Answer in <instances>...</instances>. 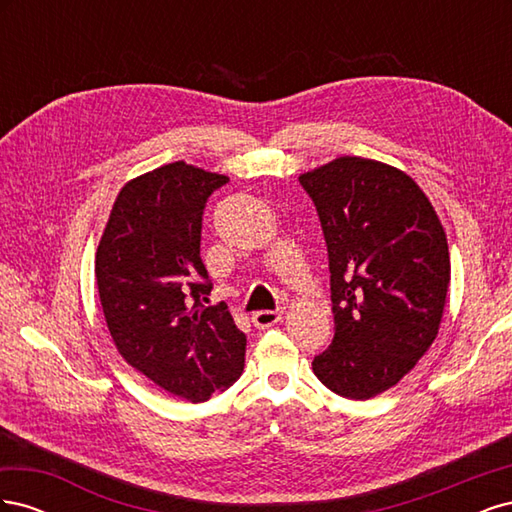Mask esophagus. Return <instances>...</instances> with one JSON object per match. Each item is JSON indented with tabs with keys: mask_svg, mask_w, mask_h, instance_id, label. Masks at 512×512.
Segmentation results:
<instances>
[{
	"mask_svg": "<svg viewBox=\"0 0 512 512\" xmlns=\"http://www.w3.org/2000/svg\"><path fill=\"white\" fill-rule=\"evenodd\" d=\"M282 316H284L282 312H271V309H262V312H256L252 316V322H254L256 329H269V327H273V324L280 322Z\"/></svg>",
	"mask_w": 512,
	"mask_h": 512,
	"instance_id": "obj_1",
	"label": "esophagus"
}]
</instances>
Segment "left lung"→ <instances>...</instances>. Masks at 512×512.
Returning a JSON list of instances; mask_svg holds the SVG:
<instances>
[{
  "mask_svg": "<svg viewBox=\"0 0 512 512\" xmlns=\"http://www.w3.org/2000/svg\"><path fill=\"white\" fill-rule=\"evenodd\" d=\"M329 252L333 344L312 367L348 399H371L414 369L438 337L451 256L436 209L391 164L342 156L299 177Z\"/></svg>",
  "mask_w": 512,
  "mask_h": 512,
  "instance_id": "obj_1",
  "label": "left lung"
}]
</instances>
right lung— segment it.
Instances as JSON below:
<instances>
[{"mask_svg": "<svg viewBox=\"0 0 512 512\" xmlns=\"http://www.w3.org/2000/svg\"><path fill=\"white\" fill-rule=\"evenodd\" d=\"M226 175L173 162L123 185L96 252L108 333L123 361L192 404L226 391L243 371L245 335L211 292L200 258L203 209Z\"/></svg>", "mask_w": 512, "mask_h": 512, "instance_id": "obj_1", "label": "right lung"}]
</instances>
